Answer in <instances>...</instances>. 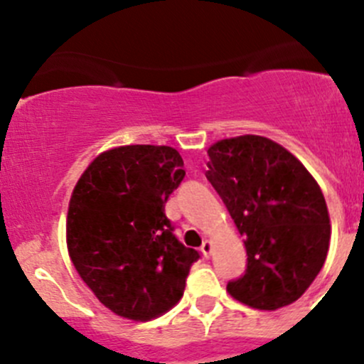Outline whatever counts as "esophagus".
Returning a JSON list of instances; mask_svg holds the SVG:
<instances>
[{
  "mask_svg": "<svg viewBox=\"0 0 364 364\" xmlns=\"http://www.w3.org/2000/svg\"><path fill=\"white\" fill-rule=\"evenodd\" d=\"M200 250H203V255L205 257V259H209V255H211V250H213V245L211 241L205 240L203 243V247H200Z\"/></svg>",
  "mask_w": 364,
  "mask_h": 364,
  "instance_id": "obj_1",
  "label": "esophagus"
}]
</instances>
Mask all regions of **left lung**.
Returning <instances> with one entry per match:
<instances>
[{
	"instance_id": "left-lung-1",
	"label": "left lung",
	"mask_w": 364,
	"mask_h": 364,
	"mask_svg": "<svg viewBox=\"0 0 364 364\" xmlns=\"http://www.w3.org/2000/svg\"><path fill=\"white\" fill-rule=\"evenodd\" d=\"M205 178L247 247V269L230 296L277 310L304 294L329 248V215L317 181L294 155L260 135L223 139L208 149Z\"/></svg>"
}]
</instances>
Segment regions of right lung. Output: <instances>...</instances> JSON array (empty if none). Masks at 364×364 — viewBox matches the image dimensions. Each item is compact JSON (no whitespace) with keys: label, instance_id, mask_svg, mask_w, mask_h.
<instances>
[{"label":"right lung","instance_id":"add662e5","mask_svg":"<svg viewBox=\"0 0 364 364\" xmlns=\"http://www.w3.org/2000/svg\"><path fill=\"white\" fill-rule=\"evenodd\" d=\"M185 178L168 146H121L91 161L68 205L70 259L104 306L149 321L181 299L199 252L174 236L165 203Z\"/></svg>","mask_w":364,"mask_h":364}]
</instances>
